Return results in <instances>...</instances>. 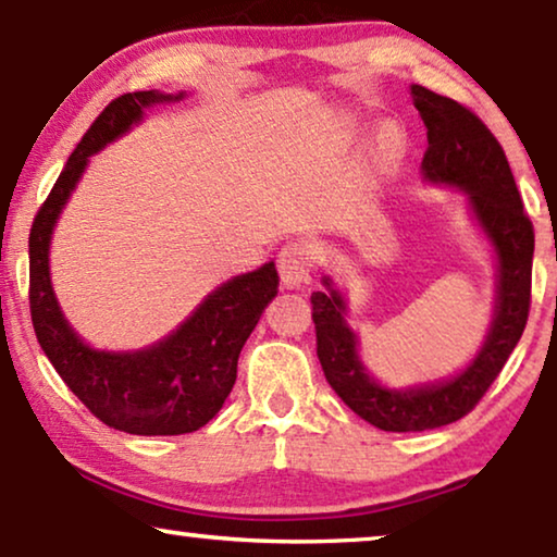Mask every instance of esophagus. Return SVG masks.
Masks as SVG:
<instances>
[{
  "mask_svg": "<svg viewBox=\"0 0 557 557\" xmlns=\"http://www.w3.org/2000/svg\"><path fill=\"white\" fill-rule=\"evenodd\" d=\"M277 272L285 287L308 285L313 272V247L308 242H287L277 255Z\"/></svg>",
  "mask_w": 557,
  "mask_h": 557,
  "instance_id": "1",
  "label": "esophagus"
}]
</instances>
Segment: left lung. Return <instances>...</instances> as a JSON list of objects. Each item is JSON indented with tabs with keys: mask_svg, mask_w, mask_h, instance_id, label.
I'll return each instance as SVG.
<instances>
[{
	"mask_svg": "<svg viewBox=\"0 0 557 557\" xmlns=\"http://www.w3.org/2000/svg\"><path fill=\"white\" fill-rule=\"evenodd\" d=\"M410 94L428 129L422 170L430 181L454 183L469 193L479 224L494 242L499 257V302L492 331L463 374L433 387L395 392L380 387L361 367L356 338L344 323L346 306L329 280V293L310 295L318 359L325 380L361 420L389 433H420L450 425L479 405L528 325L535 251V228L522 206L507 154L492 129L476 111L448 96L418 84Z\"/></svg>",
	"mask_w": 557,
	"mask_h": 557,
	"instance_id": "1",
	"label": "left lung"
}]
</instances>
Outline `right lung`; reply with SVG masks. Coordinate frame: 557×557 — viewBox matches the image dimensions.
<instances>
[{
  "label": "right lung",
  "mask_w": 557,
  "mask_h": 557,
  "mask_svg": "<svg viewBox=\"0 0 557 557\" xmlns=\"http://www.w3.org/2000/svg\"><path fill=\"white\" fill-rule=\"evenodd\" d=\"M170 99L173 96L158 91H132L109 101L71 152L29 228V315L35 336L91 414L132 435H183L203 428L232 392L244 341L277 295L272 262L239 274L213 290L173 336L135 354L94 351L65 323L48 267L58 213L76 188L88 154L124 135L139 122L145 107Z\"/></svg>",
  "instance_id": "1"
}]
</instances>
